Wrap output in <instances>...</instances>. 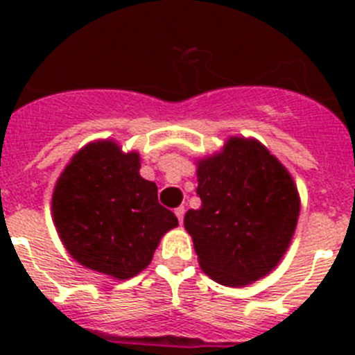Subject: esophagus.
Segmentation results:
<instances>
[{"instance_id": "34e87169", "label": "esophagus", "mask_w": 355, "mask_h": 355, "mask_svg": "<svg viewBox=\"0 0 355 355\" xmlns=\"http://www.w3.org/2000/svg\"><path fill=\"white\" fill-rule=\"evenodd\" d=\"M174 213H175V216H178V220H180L181 224H183V218H184V206H180V208H175Z\"/></svg>"}]
</instances>
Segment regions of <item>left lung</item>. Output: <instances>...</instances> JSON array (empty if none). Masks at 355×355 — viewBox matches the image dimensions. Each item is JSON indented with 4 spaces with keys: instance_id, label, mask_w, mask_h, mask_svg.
<instances>
[{
    "instance_id": "8db88e82",
    "label": "left lung",
    "mask_w": 355,
    "mask_h": 355,
    "mask_svg": "<svg viewBox=\"0 0 355 355\" xmlns=\"http://www.w3.org/2000/svg\"><path fill=\"white\" fill-rule=\"evenodd\" d=\"M199 209L184 229L206 275L247 286L281 261L293 238L300 199L290 172L265 146L231 137L218 155L197 163Z\"/></svg>"
}]
</instances>
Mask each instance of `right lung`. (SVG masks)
<instances>
[{
  "label": "right lung",
  "instance_id": "right-lung-1",
  "mask_svg": "<svg viewBox=\"0 0 355 355\" xmlns=\"http://www.w3.org/2000/svg\"><path fill=\"white\" fill-rule=\"evenodd\" d=\"M139 171V153L99 140L72 156L53 192V220L69 254L119 281L142 272L178 225L158 202V187Z\"/></svg>",
  "mask_w": 355,
  "mask_h": 355
}]
</instances>
